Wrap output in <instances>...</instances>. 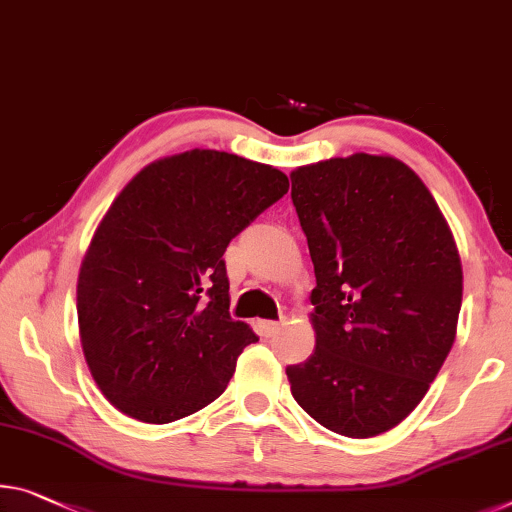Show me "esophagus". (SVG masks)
Returning a JSON list of instances; mask_svg holds the SVG:
<instances>
[{
  "instance_id": "34e87169",
  "label": "esophagus",
  "mask_w": 512,
  "mask_h": 512,
  "mask_svg": "<svg viewBox=\"0 0 512 512\" xmlns=\"http://www.w3.org/2000/svg\"><path fill=\"white\" fill-rule=\"evenodd\" d=\"M282 326V319L280 322H273V319H264V322H259V331H262L266 338H271V335H276Z\"/></svg>"
}]
</instances>
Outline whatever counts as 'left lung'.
<instances>
[{"instance_id":"8db88e82","label":"left lung","mask_w":512,"mask_h":512,"mask_svg":"<svg viewBox=\"0 0 512 512\" xmlns=\"http://www.w3.org/2000/svg\"><path fill=\"white\" fill-rule=\"evenodd\" d=\"M317 287L315 352L289 365L294 400L326 430L368 439L402 423L451 352L462 262L418 174L354 154L292 172Z\"/></svg>"}]
</instances>
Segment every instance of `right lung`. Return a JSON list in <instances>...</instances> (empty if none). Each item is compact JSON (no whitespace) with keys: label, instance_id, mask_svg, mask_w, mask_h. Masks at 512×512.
I'll return each mask as SVG.
<instances>
[{"label":"right lung","instance_id":"1","mask_svg":"<svg viewBox=\"0 0 512 512\" xmlns=\"http://www.w3.org/2000/svg\"><path fill=\"white\" fill-rule=\"evenodd\" d=\"M287 188L276 167L193 149L117 195L82 259L78 324L91 377L121 414L163 425L225 391L257 335L230 317L223 255Z\"/></svg>","mask_w":512,"mask_h":512}]
</instances>
